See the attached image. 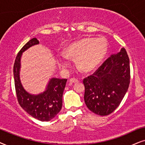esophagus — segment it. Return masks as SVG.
I'll return each instance as SVG.
<instances>
[{
	"label": "esophagus",
	"mask_w": 145,
	"mask_h": 145,
	"mask_svg": "<svg viewBox=\"0 0 145 145\" xmlns=\"http://www.w3.org/2000/svg\"><path fill=\"white\" fill-rule=\"evenodd\" d=\"M69 82L71 83V84H72V83L78 82V79L75 78H71L70 80H69Z\"/></svg>",
	"instance_id": "obj_1"
}]
</instances>
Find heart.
Masks as SVG:
<instances>
[{"mask_svg":"<svg viewBox=\"0 0 145 145\" xmlns=\"http://www.w3.org/2000/svg\"><path fill=\"white\" fill-rule=\"evenodd\" d=\"M108 50V42L104 37L86 38L74 42L65 48L63 55L57 58L58 65L63 69L68 66V59H76L82 71H90L99 64Z\"/></svg>","mask_w":145,"mask_h":145,"instance_id":"obj_1","label":"heart"}]
</instances>
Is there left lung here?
<instances>
[{
  "instance_id": "left-lung-1",
  "label": "left lung",
  "mask_w": 145,
  "mask_h": 145,
  "mask_svg": "<svg viewBox=\"0 0 145 145\" xmlns=\"http://www.w3.org/2000/svg\"><path fill=\"white\" fill-rule=\"evenodd\" d=\"M130 63L126 50L113 54L91 76L83 80L84 100L92 112L101 116L113 113L119 105L130 84Z\"/></svg>"
}]
</instances>
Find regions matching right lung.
<instances>
[{"instance_id": "1", "label": "right lung", "mask_w": 145, "mask_h": 145, "mask_svg": "<svg viewBox=\"0 0 145 145\" xmlns=\"http://www.w3.org/2000/svg\"><path fill=\"white\" fill-rule=\"evenodd\" d=\"M39 44L34 38L27 42L17 54L14 63V86L20 105L29 115L41 121H49L60 111L62 107V96L67 79L52 78L46 90L39 95H31L24 89L20 83L19 71L22 52L31 46Z\"/></svg>"}]
</instances>
